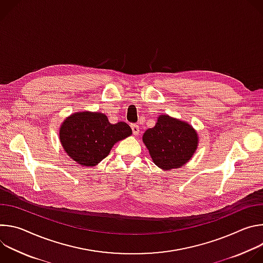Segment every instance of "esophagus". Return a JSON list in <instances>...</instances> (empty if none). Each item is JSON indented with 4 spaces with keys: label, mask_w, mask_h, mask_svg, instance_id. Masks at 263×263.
<instances>
[{
    "label": "esophagus",
    "mask_w": 263,
    "mask_h": 263,
    "mask_svg": "<svg viewBox=\"0 0 263 263\" xmlns=\"http://www.w3.org/2000/svg\"><path fill=\"white\" fill-rule=\"evenodd\" d=\"M131 129H132V132H133L134 135H138V133H139V127H138V125L132 124V125H131Z\"/></svg>",
    "instance_id": "1"
}]
</instances>
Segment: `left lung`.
<instances>
[{
    "mask_svg": "<svg viewBox=\"0 0 263 263\" xmlns=\"http://www.w3.org/2000/svg\"><path fill=\"white\" fill-rule=\"evenodd\" d=\"M142 141L154 163L161 170L168 171L179 168L191 160L199 137L190 124L162 115L154 128L143 133Z\"/></svg>",
    "mask_w": 263,
    "mask_h": 263,
    "instance_id": "left-lung-1",
    "label": "left lung"
}]
</instances>
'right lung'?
<instances>
[{
  "mask_svg": "<svg viewBox=\"0 0 263 263\" xmlns=\"http://www.w3.org/2000/svg\"><path fill=\"white\" fill-rule=\"evenodd\" d=\"M132 134L124 122L110 124L101 112H76L64 120L59 130L66 154L82 166H95L108 156L118 141Z\"/></svg>",
  "mask_w": 263,
  "mask_h": 263,
  "instance_id": "obj_1",
  "label": "right lung"
}]
</instances>
